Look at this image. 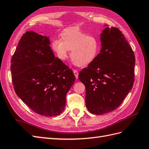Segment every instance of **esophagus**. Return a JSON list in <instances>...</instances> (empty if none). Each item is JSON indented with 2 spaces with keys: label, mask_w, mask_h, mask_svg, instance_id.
Wrapping results in <instances>:
<instances>
[{
  "label": "esophagus",
  "mask_w": 149,
  "mask_h": 149,
  "mask_svg": "<svg viewBox=\"0 0 149 149\" xmlns=\"http://www.w3.org/2000/svg\"><path fill=\"white\" fill-rule=\"evenodd\" d=\"M73 73H74V76H75V78L76 79H78V72L76 71V70H74L73 71Z\"/></svg>",
  "instance_id": "esophagus-1"
}]
</instances>
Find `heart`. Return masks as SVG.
Listing matches in <instances>:
<instances>
[{
    "label": "heart",
    "mask_w": 149,
    "mask_h": 149,
    "mask_svg": "<svg viewBox=\"0 0 149 149\" xmlns=\"http://www.w3.org/2000/svg\"><path fill=\"white\" fill-rule=\"evenodd\" d=\"M52 48L61 61L68 57L71 51L72 61L78 66H87L94 60L98 51V43L95 37L88 35L78 27L65 29L60 40H54Z\"/></svg>",
    "instance_id": "obj_1"
}]
</instances>
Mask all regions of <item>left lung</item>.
<instances>
[{
    "instance_id": "obj_1",
    "label": "left lung",
    "mask_w": 149,
    "mask_h": 149,
    "mask_svg": "<svg viewBox=\"0 0 149 149\" xmlns=\"http://www.w3.org/2000/svg\"><path fill=\"white\" fill-rule=\"evenodd\" d=\"M101 41L100 53L78 76L86 87V106L94 114L116 109L134 82L136 58L124 35L118 28L106 27Z\"/></svg>"
}]
</instances>
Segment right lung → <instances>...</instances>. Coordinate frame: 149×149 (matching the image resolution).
Segmentation results:
<instances>
[{
	"mask_svg": "<svg viewBox=\"0 0 149 149\" xmlns=\"http://www.w3.org/2000/svg\"><path fill=\"white\" fill-rule=\"evenodd\" d=\"M49 44L47 36L26 31L10 65L17 96L36 113L47 117L64 111L66 94L76 79L71 69L55 56Z\"/></svg>",
	"mask_w": 149,
	"mask_h": 149,
	"instance_id": "1",
	"label": "right lung"
}]
</instances>
